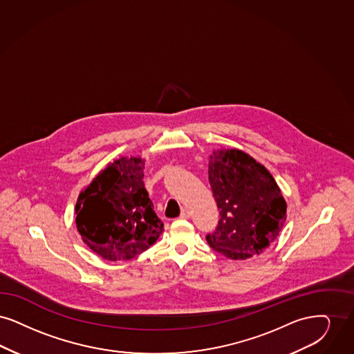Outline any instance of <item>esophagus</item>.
I'll return each mask as SVG.
<instances>
[{"instance_id":"34e87169","label":"esophagus","mask_w":354,"mask_h":354,"mask_svg":"<svg viewBox=\"0 0 354 354\" xmlns=\"http://www.w3.org/2000/svg\"><path fill=\"white\" fill-rule=\"evenodd\" d=\"M180 218H181V219H189V218H190V212L184 209V210L181 212V214H180Z\"/></svg>"}]
</instances>
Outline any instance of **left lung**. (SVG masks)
I'll return each mask as SVG.
<instances>
[{
    "mask_svg": "<svg viewBox=\"0 0 354 354\" xmlns=\"http://www.w3.org/2000/svg\"><path fill=\"white\" fill-rule=\"evenodd\" d=\"M209 183L221 218L207 243L235 261L261 254L277 239L287 212L271 173L242 151L221 149L210 156Z\"/></svg>",
    "mask_w": 354,
    "mask_h": 354,
    "instance_id": "obj_1",
    "label": "left lung"
}]
</instances>
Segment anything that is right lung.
<instances>
[{
    "label": "right lung",
    "mask_w": 354,
    "mask_h": 354,
    "mask_svg": "<svg viewBox=\"0 0 354 354\" xmlns=\"http://www.w3.org/2000/svg\"><path fill=\"white\" fill-rule=\"evenodd\" d=\"M144 160L122 157L79 194L75 213L83 242L107 261H128L164 231L144 186Z\"/></svg>",
    "instance_id": "1"
}]
</instances>
